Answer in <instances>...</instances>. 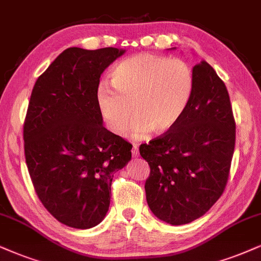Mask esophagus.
<instances>
[{"label": "esophagus", "instance_id": "1", "mask_svg": "<svg viewBox=\"0 0 261 261\" xmlns=\"http://www.w3.org/2000/svg\"><path fill=\"white\" fill-rule=\"evenodd\" d=\"M138 155H140V153H138V146H137V144H134V146H133V156L137 158Z\"/></svg>", "mask_w": 261, "mask_h": 261}]
</instances>
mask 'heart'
<instances>
[{"label": "heart", "mask_w": 261, "mask_h": 261, "mask_svg": "<svg viewBox=\"0 0 261 261\" xmlns=\"http://www.w3.org/2000/svg\"><path fill=\"white\" fill-rule=\"evenodd\" d=\"M112 84L96 89L101 118L112 134L126 131L131 112V134L142 138L169 133L187 111L194 90V74L179 59L153 54L135 55L120 62L111 74Z\"/></svg>", "instance_id": "obj_1"}]
</instances>
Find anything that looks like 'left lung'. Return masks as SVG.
I'll return each instance as SVG.
<instances>
[{
  "label": "left lung",
  "instance_id": "obj_1",
  "mask_svg": "<svg viewBox=\"0 0 261 261\" xmlns=\"http://www.w3.org/2000/svg\"><path fill=\"white\" fill-rule=\"evenodd\" d=\"M194 90L169 133L141 144L150 167L146 197L155 217L171 225L200 218L222 196L235 149L236 125L227 89L206 61L193 67Z\"/></svg>",
  "mask_w": 261,
  "mask_h": 261
}]
</instances>
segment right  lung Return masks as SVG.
I'll return each instance as SVG.
<instances>
[{
  "label": "right lung",
  "instance_id": "add662e5",
  "mask_svg": "<svg viewBox=\"0 0 261 261\" xmlns=\"http://www.w3.org/2000/svg\"><path fill=\"white\" fill-rule=\"evenodd\" d=\"M124 53L66 49L30 97L24 123L30 177L48 212L74 229L103 220L114 173L131 160L133 146L103 126L96 102L102 72Z\"/></svg>",
  "mask_w": 261,
  "mask_h": 261
}]
</instances>
